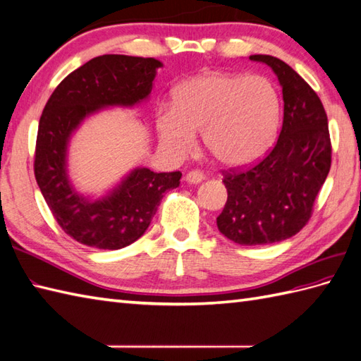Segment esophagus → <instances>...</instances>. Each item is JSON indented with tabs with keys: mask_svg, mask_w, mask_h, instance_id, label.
Returning a JSON list of instances; mask_svg holds the SVG:
<instances>
[{
	"mask_svg": "<svg viewBox=\"0 0 361 361\" xmlns=\"http://www.w3.org/2000/svg\"><path fill=\"white\" fill-rule=\"evenodd\" d=\"M204 178H206V175L203 173V171H198V169L190 171V172H188V175H186V181H189V183H192V184L201 183Z\"/></svg>",
	"mask_w": 361,
	"mask_h": 361,
	"instance_id": "obj_1",
	"label": "esophagus"
}]
</instances>
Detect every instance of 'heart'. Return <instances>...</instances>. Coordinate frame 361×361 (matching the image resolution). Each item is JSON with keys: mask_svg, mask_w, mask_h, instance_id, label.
<instances>
[{"mask_svg": "<svg viewBox=\"0 0 361 361\" xmlns=\"http://www.w3.org/2000/svg\"><path fill=\"white\" fill-rule=\"evenodd\" d=\"M280 118V97L263 77L215 72L190 78L173 92V107H160L155 124L161 145L184 155L195 130L216 161L237 167L255 161L271 146Z\"/></svg>", "mask_w": 361, "mask_h": 361, "instance_id": "obj_1", "label": "heart"}]
</instances>
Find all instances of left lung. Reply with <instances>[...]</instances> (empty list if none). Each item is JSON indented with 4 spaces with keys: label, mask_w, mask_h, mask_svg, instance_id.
Returning <instances> with one entry per match:
<instances>
[{
    "label": "left lung",
    "mask_w": 361,
    "mask_h": 361,
    "mask_svg": "<svg viewBox=\"0 0 361 361\" xmlns=\"http://www.w3.org/2000/svg\"><path fill=\"white\" fill-rule=\"evenodd\" d=\"M250 60L272 67L283 87V126L262 160L223 172L228 200L216 226L243 246L295 235L311 220L332 161L328 115L315 90L289 64L271 55Z\"/></svg>",
    "instance_id": "obj_1"
}]
</instances>
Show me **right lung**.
<instances>
[{
  "instance_id": "right-lung-1",
  "label": "right lung",
  "mask_w": 361,
  "mask_h": 361,
  "mask_svg": "<svg viewBox=\"0 0 361 361\" xmlns=\"http://www.w3.org/2000/svg\"><path fill=\"white\" fill-rule=\"evenodd\" d=\"M161 63L154 58L102 55L56 86L41 114L33 172L54 219L67 235L97 249H121L149 228L166 190L180 186L181 172L133 171L111 195L89 201L66 173L71 133L86 115L106 106H133L147 98Z\"/></svg>"
}]
</instances>
